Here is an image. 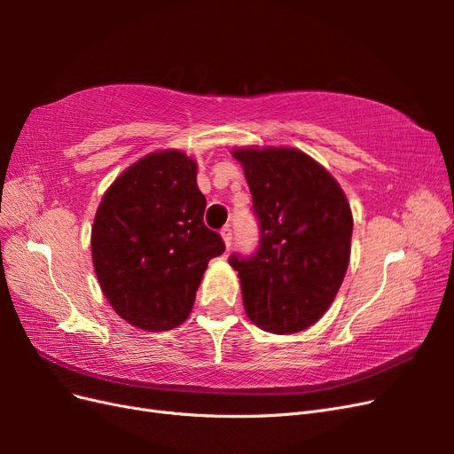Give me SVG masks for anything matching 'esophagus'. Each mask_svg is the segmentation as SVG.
<instances>
[{"label": "esophagus", "mask_w": 454, "mask_h": 454, "mask_svg": "<svg viewBox=\"0 0 454 454\" xmlns=\"http://www.w3.org/2000/svg\"><path fill=\"white\" fill-rule=\"evenodd\" d=\"M222 237H223V240H225V246H227V248H229L231 242H232V229H231L229 225L222 229Z\"/></svg>", "instance_id": "34e87169"}]
</instances>
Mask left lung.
Here are the masks:
<instances>
[{
	"mask_svg": "<svg viewBox=\"0 0 454 454\" xmlns=\"http://www.w3.org/2000/svg\"><path fill=\"white\" fill-rule=\"evenodd\" d=\"M252 193L259 242L232 254L244 309L270 333H297L333 303L350 259L352 214L345 193L297 149H237Z\"/></svg>",
	"mask_w": 454,
	"mask_h": 454,
	"instance_id": "8db88e82",
	"label": "left lung"
}]
</instances>
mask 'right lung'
<instances>
[{"mask_svg":"<svg viewBox=\"0 0 454 454\" xmlns=\"http://www.w3.org/2000/svg\"><path fill=\"white\" fill-rule=\"evenodd\" d=\"M197 164L180 151L140 159L106 191L92 225V261L109 305L147 332L187 320L206 265L225 252L204 225Z\"/></svg>","mask_w":454,"mask_h":454,"instance_id":"right-lung-1","label":"right lung"}]
</instances>
